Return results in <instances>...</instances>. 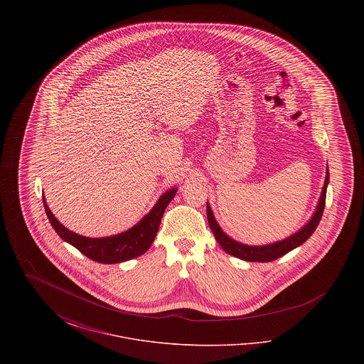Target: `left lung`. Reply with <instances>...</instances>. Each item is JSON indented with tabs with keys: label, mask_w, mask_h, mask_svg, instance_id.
Wrapping results in <instances>:
<instances>
[{
	"label": "left lung",
	"mask_w": 364,
	"mask_h": 364,
	"mask_svg": "<svg viewBox=\"0 0 364 364\" xmlns=\"http://www.w3.org/2000/svg\"><path fill=\"white\" fill-rule=\"evenodd\" d=\"M328 184H329V168H326L325 184L322 187L318 205H316V208H315L310 221L306 225L301 226L296 233L291 235L289 237H287L284 240L272 242V244H264V245H248V244L236 242L232 237H229L223 230V228L218 225L217 220L214 218L213 210L208 203L206 211H208V225H210V229H211L215 240L229 255H233L239 259L247 260V262H272V260L278 259L310 239V236L316 229V226L322 218V214H323Z\"/></svg>",
	"instance_id": "left-lung-1"
}]
</instances>
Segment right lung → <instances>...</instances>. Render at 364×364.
Instances as JSON below:
<instances>
[{
	"instance_id": "obj_1",
	"label": "right lung",
	"mask_w": 364,
	"mask_h": 364,
	"mask_svg": "<svg viewBox=\"0 0 364 364\" xmlns=\"http://www.w3.org/2000/svg\"><path fill=\"white\" fill-rule=\"evenodd\" d=\"M176 192L177 188H171L164 192L154 205V208H151L136 225L132 226L131 229L122 233L107 237H86L72 232L54 217V214L46 203L45 195L42 196V199L46 215L52 224L53 229L64 242H70V245L77 248L87 258L109 264L134 259L150 248V245L156 239L164 211L173 199Z\"/></svg>"
}]
</instances>
